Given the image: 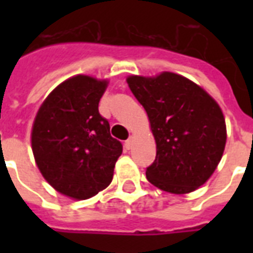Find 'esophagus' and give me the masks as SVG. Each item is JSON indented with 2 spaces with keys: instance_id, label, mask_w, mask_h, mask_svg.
Masks as SVG:
<instances>
[{
  "instance_id": "34e87169",
  "label": "esophagus",
  "mask_w": 253,
  "mask_h": 253,
  "mask_svg": "<svg viewBox=\"0 0 253 253\" xmlns=\"http://www.w3.org/2000/svg\"><path fill=\"white\" fill-rule=\"evenodd\" d=\"M132 142H134V139L132 138L127 139L126 142H125V147H126V150H131V147H132Z\"/></svg>"
}]
</instances>
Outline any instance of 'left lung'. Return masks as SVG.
Here are the masks:
<instances>
[{"mask_svg":"<svg viewBox=\"0 0 253 253\" xmlns=\"http://www.w3.org/2000/svg\"><path fill=\"white\" fill-rule=\"evenodd\" d=\"M127 84L147 111L156 142L147 180L173 194L194 192L223 155L227 134L219 105L202 87L172 72L130 76Z\"/></svg>","mask_w":253,"mask_h":253,"instance_id":"obj_1","label":"left lung"}]
</instances>
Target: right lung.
I'll return each mask as SVG.
<instances>
[{
    "mask_svg": "<svg viewBox=\"0 0 253 253\" xmlns=\"http://www.w3.org/2000/svg\"><path fill=\"white\" fill-rule=\"evenodd\" d=\"M106 80L77 75L56 86L38 110L31 147L45 181L73 200H87L109 186L122 143L98 111Z\"/></svg>",
    "mask_w": 253,
    "mask_h": 253,
    "instance_id": "obj_1",
    "label": "right lung"
}]
</instances>
